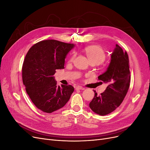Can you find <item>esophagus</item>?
<instances>
[{"mask_svg": "<svg viewBox=\"0 0 150 150\" xmlns=\"http://www.w3.org/2000/svg\"><path fill=\"white\" fill-rule=\"evenodd\" d=\"M75 88H76V89H77V90H84V88H83V87H82V86H75Z\"/></svg>", "mask_w": 150, "mask_h": 150, "instance_id": "1", "label": "esophagus"}]
</instances>
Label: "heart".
<instances>
[{
    "instance_id": "heart-1",
    "label": "heart",
    "mask_w": 150,
    "mask_h": 150,
    "mask_svg": "<svg viewBox=\"0 0 150 150\" xmlns=\"http://www.w3.org/2000/svg\"><path fill=\"white\" fill-rule=\"evenodd\" d=\"M84 52L87 56L90 62H94L96 64H99L105 59L106 54L104 50L98 46H89L84 49ZM75 58V54H72L70 56L68 61H73Z\"/></svg>"
}]
</instances>
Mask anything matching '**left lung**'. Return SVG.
I'll return each mask as SVG.
<instances>
[{
	"label": "left lung",
	"instance_id": "left-lung-1",
	"mask_svg": "<svg viewBox=\"0 0 150 150\" xmlns=\"http://www.w3.org/2000/svg\"><path fill=\"white\" fill-rule=\"evenodd\" d=\"M100 83L108 84L105 91L94 97L89 103V107L95 113L101 116L110 114L118 108L128 93L131 76L129 57L127 52H123L118 45L111 54V59L105 72L98 76Z\"/></svg>",
	"mask_w": 150,
	"mask_h": 150
}]
</instances>
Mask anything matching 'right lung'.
<instances>
[{
	"label": "right lung",
	"instance_id": "1",
	"mask_svg": "<svg viewBox=\"0 0 150 150\" xmlns=\"http://www.w3.org/2000/svg\"><path fill=\"white\" fill-rule=\"evenodd\" d=\"M74 44L56 40L35 44L27 53L22 64V81L31 101L39 110L51 113L69 101L74 87L57 84L54 75L64 69L65 57Z\"/></svg>",
	"mask_w": 150,
	"mask_h": 150
}]
</instances>
